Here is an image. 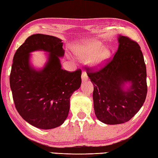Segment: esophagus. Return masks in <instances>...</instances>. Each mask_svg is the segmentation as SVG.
<instances>
[{"label":"esophagus","mask_w":158,"mask_h":158,"mask_svg":"<svg viewBox=\"0 0 158 158\" xmlns=\"http://www.w3.org/2000/svg\"><path fill=\"white\" fill-rule=\"evenodd\" d=\"M81 79H82V81H87V80L88 79V76L87 75V73H86L85 72H83L82 73Z\"/></svg>","instance_id":"obj_1"}]
</instances>
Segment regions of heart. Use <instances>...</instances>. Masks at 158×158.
<instances>
[{
    "label": "heart",
    "instance_id": "heart-1",
    "mask_svg": "<svg viewBox=\"0 0 158 158\" xmlns=\"http://www.w3.org/2000/svg\"><path fill=\"white\" fill-rule=\"evenodd\" d=\"M74 53L82 60L87 61L92 67L98 69L107 63L111 55L109 48H103L102 43L97 40L83 42L74 48Z\"/></svg>",
    "mask_w": 158,
    "mask_h": 158
}]
</instances>
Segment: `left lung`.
Masks as SVG:
<instances>
[{
    "label": "left lung",
    "mask_w": 158,
    "mask_h": 158,
    "mask_svg": "<svg viewBox=\"0 0 158 158\" xmlns=\"http://www.w3.org/2000/svg\"><path fill=\"white\" fill-rule=\"evenodd\" d=\"M118 48L112 60L98 71L87 68L94 85L96 116L107 125L129 121L143 106L147 93V70L143 52L136 42L118 36ZM129 82L126 91L124 85Z\"/></svg>",
    "instance_id": "obj_1"
}]
</instances>
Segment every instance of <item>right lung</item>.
I'll use <instances>...</instances> for the list:
<instances>
[{
    "instance_id": "obj_1",
    "label": "right lung",
    "mask_w": 158,
    "mask_h": 158,
    "mask_svg": "<svg viewBox=\"0 0 158 158\" xmlns=\"http://www.w3.org/2000/svg\"><path fill=\"white\" fill-rule=\"evenodd\" d=\"M61 40L34 34L27 38L14 56L9 83L18 112L29 124L42 129L62 125L69 115L70 98L81 84V70L61 69L60 57L64 55ZM49 52L42 70L30 66V52Z\"/></svg>"
}]
</instances>
